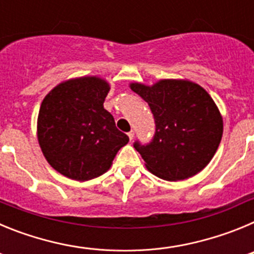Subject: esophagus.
Segmentation results:
<instances>
[{"label":"esophagus","instance_id":"obj_1","mask_svg":"<svg viewBox=\"0 0 254 254\" xmlns=\"http://www.w3.org/2000/svg\"><path fill=\"white\" fill-rule=\"evenodd\" d=\"M127 134H128V137H129V140H133V136H134V132L133 131H129L128 132V133H127Z\"/></svg>","mask_w":254,"mask_h":254}]
</instances>
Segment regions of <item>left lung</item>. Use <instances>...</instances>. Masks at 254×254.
<instances>
[{
    "label": "left lung",
    "instance_id": "left-lung-1",
    "mask_svg": "<svg viewBox=\"0 0 254 254\" xmlns=\"http://www.w3.org/2000/svg\"><path fill=\"white\" fill-rule=\"evenodd\" d=\"M131 89L149 104L155 120L152 140L133 143L147 169L165 181L201 172L223 137V118L207 91L187 80H161L152 86L134 82Z\"/></svg>",
    "mask_w": 254,
    "mask_h": 254
}]
</instances>
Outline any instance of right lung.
Masks as SVG:
<instances>
[{"label":"right lung","mask_w":254,"mask_h":254,"mask_svg":"<svg viewBox=\"0 0 254 254\" xmlns=\"http://www.w3.org/2000/svg\"><path fill=\"white\" fill-rule=\"evenodd\" d=\"M109 91L99 77H80L56 86L44 98L38 116V141L47 161L75 181L107 172L128 136L104 109Z\"/></svg>","instance_id":"add662e5"}]
</instances>
